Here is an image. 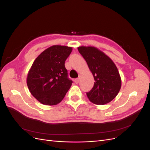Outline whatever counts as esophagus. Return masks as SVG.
<instances>
[{
	"mask_svg": "<svg viewBox=\"0 0 150 150\" xmlns=\"http://www.w3.org/2000/svg\"><path fill=\"white\" fill-rule=\"evenodd\" d=\"M74 81H75V83H76V84L79 83V78H77V79H76L74 80Z\"/></svg>",
	"mask_w": 150,
	"mask_h": 150,
	"instance_id": "34e87169",
	"label": "esophagus"
}]
</instances>
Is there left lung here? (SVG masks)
<instances>
[{
	"instance_id": "8db88e82",
	"label": "left lung",
	"mask_w": 150,
	"mask_h": 150,
	"mask_svg": "<svg viewBox=\"0 0 150 150\" xmlns=\"http://www.w3.org/2000/svg\"><path fill=\"white\" fill-rule=\"evenodd\" d=\"M78 49L87 62L95 80L93 88L86 93L89 101L100 105L111 102L121 87V76L114 62L95 47L80 46Z\"/></svg>"
}]
</instances>
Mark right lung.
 Wrapping results in <instances>:
<instances>
[{"label":"right lung","mask_w":150,"mask_h":150,"mask_svg":"<svg viewBox=\"0 0 150 150\" xmlns=\"http://www.w3.org/2000/svg\"><path fill=\"white\" fill-rule=\"evenodd\" d=\"M72 48L54 45L40 53L34 61L27 77V85L32 95L45 105L59 103L71 88L65 61Z\"/></svg>","instance_id":"1"}]
</instances>
